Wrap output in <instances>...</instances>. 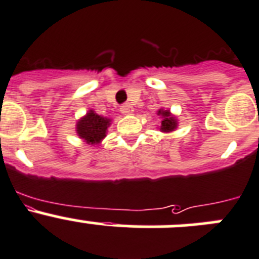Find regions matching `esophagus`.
<instances>
[{
    "label": "esophagus",
    "instance_id": "34e87169",
    "mask_svg": "<svg viewBox=\"0 0 259 259\" xmlns=\"http://www.w3.org/2000/svg\"><path fill=\"white\" fill-rule=\"evenodd\" d=\"M120 111H121L122 115H132L134 112V108H133V106L130 103H125V105L121 106Z\"/></svg>",
    "mask_w": 259,
    "mask_h": 259
}]
</instances>
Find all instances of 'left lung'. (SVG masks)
<instances>
[{
  "instance_id": "8db88e82",
  "label": "left lung",
  "mask_w": 259,
  "mask_h": 259,
  "mask_svg": "<svg viewBox=\"0 0 259 259\" xmlns=\"http://www.w3.org/2000/svg\"><path fill=\"white\" fill-rule=\"evenodd\" d=\"M157 115L161 116V126H159V130L163 133H171L178 127V120L174 115H171V112L168 110H158Z\"/></svg>"
}]
</instances>
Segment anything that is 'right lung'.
Returning <instances> with one entry per match:
<instances>
[{
    "mask_svg": "<svg viewBox=\"0 0 259 259\" xmlns=\"http://www.w3.org/2000/svg\"><path fill=\"white\" fill-rule=\"evenodd\" d=\"M110 124L111 118L103 117L93 110H89L76 124V133L79 138L84 139V142L93 146L101 143V141L106 137Z\"/></svg>",
    "mask_w": 259,
    "mask_h": 259,
    "instance_id": "add662e5",
    "label": "right lung"
}]
</instances>
